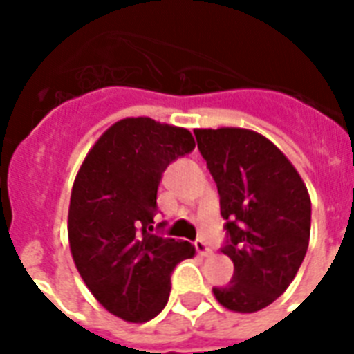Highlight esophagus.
I'll use <instances>...</instances> for the list:
<instances>
[{
    "instance_id": "esophagus-1",
    "label": "esophagus",
    "mask_w": 354,
    "mask_h": 354,
    "mask_svg": "<svg viewBox=\"0 0 354 354\" xmlns=\"http://www.w3.org/2000/svg\"><path fill=\"white\" fill-rule=\"evenodd\" d=\"M194 248H196V252H198L200 255H209L211 253L209 244L205 241H202V239H196V241H194Z\"/></svg>"
}]
</instances>
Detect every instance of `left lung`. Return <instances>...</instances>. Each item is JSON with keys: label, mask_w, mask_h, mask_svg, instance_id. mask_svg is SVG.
Here are the masks:
<instances>
[{"label": "left lung", "mask_w": 354, "mask_h": 354, "mask_svg": "<svg viewBox=\"0 0 354 354\" xmlns=\"http://www.w3.org/2000/svg\"><path fill=\"white\" fill-rule=\"evenodd\" d=\"M221 196L226 221L222 253L233 277L213 286L221 305L257 313L274 303L296 277L310 236V198L285 154L261 133L244 128L194 130Z\"/></svg>", "instance_id": "8db88e82"}]
</instances>
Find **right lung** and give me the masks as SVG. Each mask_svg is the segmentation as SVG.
I'll use <instances>...</instances> for the list:
<instances>
[{
    "mask_svg": "<svg viewBox=\"0 0 354 354\" xmlns=\"http://www.w3.org/2000/svg\"><path fill=\"white\" fill-rule=\"evenodd\" d=\"M193 150L185 128L122 119L99 138L75 178L68 216L75 266L102 307L132 324L163 310L172 270L194 255L187 241L150 233L163 172Z\"/></svg>",
    "mask_w": 354,
    "mask_h": 354,
    "instance_id": "obj_1",
    "label": "right lung"
}]
</instances>
